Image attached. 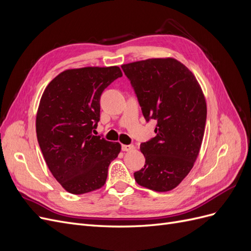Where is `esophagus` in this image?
I'll return each instance as SVG.
<instances>
[{
	"mask_svg": "<svg viewBox=\"0 0 251 251\" xmlns=\"http://www.w3.org/2000/svg\"><path fill=\"white\" fill-rule=\"evenodd\" d=\"M134 149H135V147L133 146V144H123V146H121V150L125 151H130Z\"/></svg>",
	"mask_w": 251,
	"mask_h": 251,
	"instance_id": "34e87169",
	"label": "esophagus"
}]
</instances>
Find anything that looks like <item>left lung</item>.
Here are the masks:
<instances>
[{"label": "left lung", "instance_id": "obj_1", "mask_svg": "<svg viewBox=\"0 0 251 251\" xmlns=\"http://www.w3.org/2000/svg\"><path fill=\"white\" fill-rule=\"evenodd\" d=\"M156 136L140 144L146 157L134 173L137 183L156 192L178 186L193 169L204 136L206 101L194 74L175 58H149L121 66Z\"/></svg>", "mask_w": 251, "mask_h": 251}]
</instances>
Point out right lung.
<instances>
[{
    "mask_svg": "<svg viewBox=\"0 0 251 251\" xmlns=\"http://www.w3.org/2000/svg\"><path fill=\"white\" fill-rule=\"evenodd\" d=\"M123 76L119 67H85L59 73L45 89L36 136L45 161L67 192L81 195L104 185L121 150L92 134L100 119L103 90Z\"/></svg>",
    "mask_w": 251,
    "mask_h": 251,
    "instance_id": "right-lung-1",
    "label": "right lung"
}]
</instances>
